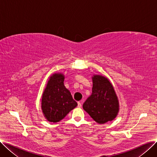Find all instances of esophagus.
<instances>
[{
    "instance_id": "obj_1",
    "label": "esophagus",
    "mask_w": 157,
    "mask_h": 157,
    "mask_svg": "<svg viewBox=\"0 0 157 157\" xmlns=\"http://www.w3.org/2000/svg\"><path fill=\"white\" fill-rule=\"evenodd\" d=\"M81 102L82 101L78 102V108H81Z\"/></svg>"
}]
</instances>
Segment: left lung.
Returning <instances> with one entry per match:
<instances>
[{"instance_id":"8db88e82","label":"left lung","mask_w":157,"mask_h":157,"mask_svg":"<svg viewBox=\"0 0 157 157\" xmlns=\"http://www.w3.org/2000/svg\"><path fill=\"white\" fill-rule=\"evenodd\" d=\"M92 93L83 105L84 110L97 123L103 124L115 118L119 110L118 98L113 85L106 78L92 77Z\"/></svg>"}]
</instances>
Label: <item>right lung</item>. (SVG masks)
<instances>
[{"mask_svg":"<svg viewBox=\"0 0 157 157\" xmlns=\"http://www.w3.org/2000/svg\"><path fill=\"white\" fill-rule=\"evenodd\" d=\"M62 74H54L49 78L42 97V110L46 118L59 122L78 105L71 92L63 85Z\"/></svg>","mask_w":157,"mask_h":157,"instance_id":"obj_1","label":"right lung"}]
</instances>
